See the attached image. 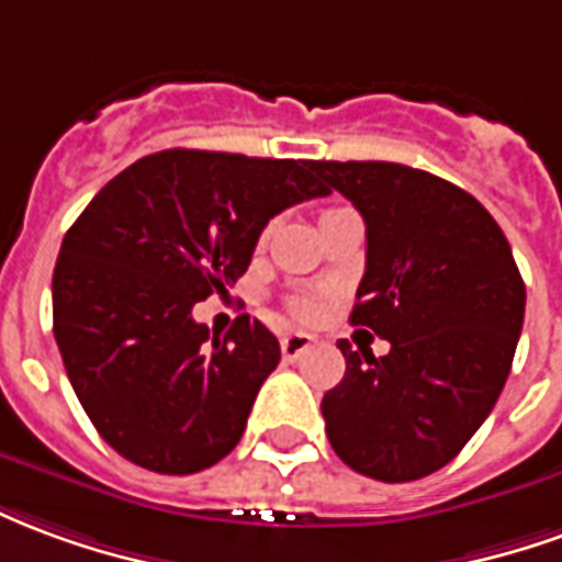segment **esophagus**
Wrapping results in <instances>:
<instances>
[{
	"label": "esophagus",
	"instance_id": "1",
	"mask_svg": "<svg viewBox=\"0 0 562 562\" xmlns=\"http://www.w3.org/2000/svg\"><path fill=\"white\" fill-rule=\"evenodd\" d=\"M312 345L314 338L308 333H290V336L281 338V353H284V360H300Z\"/></svg>",
	"mask_w": 562,
	"mask_h": 562
}]
</instances>
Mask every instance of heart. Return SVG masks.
Segmentation results:
<instances>
[{
	"label": "heart",
	"instance_id": "b5f03b06",
	"mask_svg": "<svg viewBox=\"0 0 562 562\" xmlns=\"http://www.w3.org/2000/svg\"><path fill=\"white\" fill-rule=\"evenodd\" d=\"M266 238H269V229H262L260 233V245L266 241ZM290 305H293V312L302 314V317H308V314H314V308H317V305H314V300H308V296H296V300L290 302Z\"/></svg>",
	"mask_w": 562,
	"mask_h": 562
}]
</instances>
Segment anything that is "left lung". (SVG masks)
<instances>
[{
    "label": "left lung",
    "mask_w": 562,
    "mask_h": 562,
    "mask_svg": "<svg viewBox=\"0 0 562 562\" xmlns=\"http://www.w3.org/2000/svg\"><path fill=\"white\" fill-rule=\"evenodd\" d=\"M366 221L353 326L390 351L345 353L321 412L353 472L400 484L432 475L487 420L512 372L527 290L499 224L479 199L400 162H314Z\"/></svg>",
    "instance_id": "left-lung-1"
}]
</instances>
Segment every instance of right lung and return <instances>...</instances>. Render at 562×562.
I'll use <instances>...</instances> for the list:
<instances>
[{
    "label": "right lung",
    "mask_w": 562,
    "mask_h": 562,
    "mask_svg": "<svg viewBox=\"0 0 562 562\" xmlns=\"http://www.w3.org/2000/svg\"><path fill=\"white\" fill-rule=\"evenodd\" d=\"M326 193L314 160L175 147L81 211L54 269V336L75 396L121 457L193 475L236 448L281 348L248 314L211 336L193 305L248 272L274 214Z\"/></svg>",
    "instance_id": "add662e5"
}]
</instances>
